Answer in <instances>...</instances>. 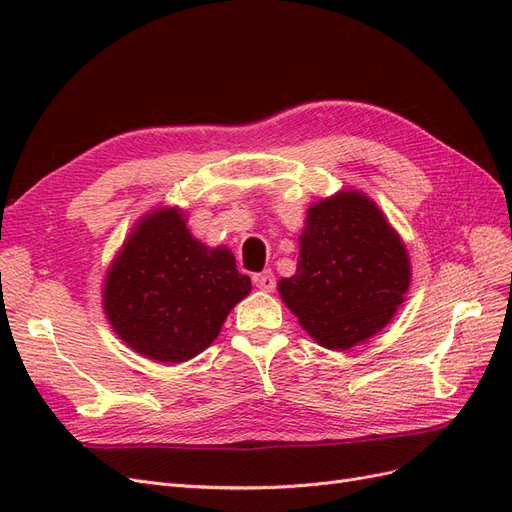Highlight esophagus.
I'll use <instances>...</instances> for the list:
<instances>
[{"label":"esophagus","mask_w":512,"mask_h":512,"mask_svg":"<svg viewBox=\"0 0 512 512\" xmlns=\"http://www.w3.org/2000/svg\"><path fill=\"white\" fill-rule=\"evenodd\" d=\"M254 286L256 288H260V290H265V292H271L273 288H275V277H273V273L271 271H262V273H256L254 277Z\"/></svg>","instance_id":"34e87169"}]
</instances>
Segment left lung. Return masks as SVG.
<instances>
[{
  "mask_svg": "<svg viewBox=\"0 0 512 512\" xmlns=\"http://www.w3.org/2000/svg\"><path fill=\"white\" fill-rule=\"evenodd\" d=\"M412 282L404 239L361 190H339L307 209L297 271L277 292L307 335L348 350L380 333Z\"/></svg>",
  "mask_w": 512,
  "mask_h": 512,
  "instance_id": "1",
  "label": "left lung"
}]
</instances>
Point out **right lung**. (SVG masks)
Segmentation results:
<instances>
[{"label":"right lung","instance_id":"add662e5","mask_svg":"<svg viewBox=\"0 0 512 512\" xmlns=\"http://www.w3.org/2000/svg\"><path fill=\"white\" fill-rule=\"evenodd\" d=\"M250 290L235 254L200 243L175 205L151 209L134 224L106 269L102 307L130 350L173 365L209 348Z\"/></svg>","mask_w":512,"mask_h":512}]
</instances>
